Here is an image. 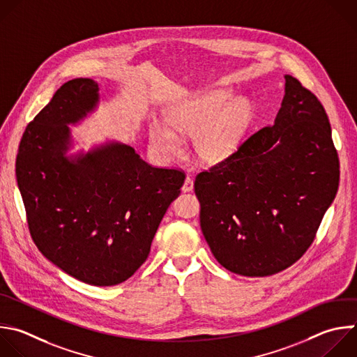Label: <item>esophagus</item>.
Here are the masks:
<instances>
[{
	"instance_id": "obj_1",
	"label": "esophagus",
	"mask_w": 357,
	"mask_h": 357,
	"mask_svg": "<svg viewBox=\"0 0 357 357\" xmlns=\"http://www.w3.org/2000/svg\"><path fill=\"white\" fill-rule=\"evenodd\" d=\"M192 190H193V179L190 176H186L182 185V192H192Z\"/></svg>"
}]
</instances>
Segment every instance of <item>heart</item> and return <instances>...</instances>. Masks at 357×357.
Listing matches in <instances>:
<instances>
[{
	"mask_svg": "<svg viewBox=\"0 0 357 357\" xmlns=\"http://www.w3.org/2000/svg\"><path fill=\"white\" fill-rule=\"evenodd\" d=\"M229 91L214 89L195 93L167 113V122L173 130L162 123H153L150 137L153 146L165 155L181 151L182 143L176 133L193 136L197 155L206 162H220L238 147L252 121L254 109L244 98L234 99Z\"/></svg>",
	"mask_w": 357,
	"mask_h": 357,
	"instance_id": "1",
	"label": "heart"
}]
</instances>
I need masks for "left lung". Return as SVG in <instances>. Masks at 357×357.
Returning a JSON list of instances; mask_svg holds the SVG:
<instances>
[{"label":"left lung","mask_w":357,"mask_h":357,"mask_svg":"<svg viewBox=\"0 0 357 357\" xmlns=\"http://www.w3.org/2000/svg\"><path fill=\"white\" fill-rule=\"evenodd\" d=\"M275 123L195 179L200 228L220 265L251 278L279 273L312 244L339 186V158L318 98L284 75Z\"/></svg>","instance_id":"1"}]
</instances>
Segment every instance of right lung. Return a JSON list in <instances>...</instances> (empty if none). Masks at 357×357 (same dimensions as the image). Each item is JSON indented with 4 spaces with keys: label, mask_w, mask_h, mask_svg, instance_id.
Here are the masks:
<instances>
[{
    "label": "right lung",
    "mask_w": 357,
    "mask_h": 357,
    "mask_svg": "<svg viewBox=\"0 0 357 357\" xmlns=\"http://www.w3.org/2000/svg\"><path fill=\"white\" fill-rule=\"evenodd\" d=\"M98 89L75 78L56 91L24 132L17 182L39 251L84 283L114 286L146 262L185 172L153 167L121 143L67 157V125L93 110Z\"/></svg>",
    "instance_id": "add662e5"
}]
</instances>
